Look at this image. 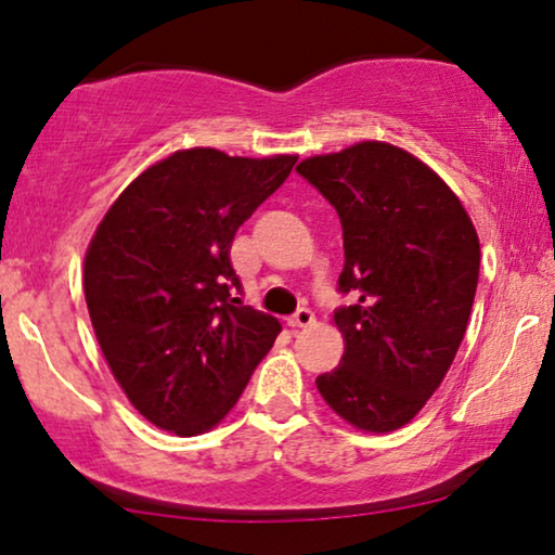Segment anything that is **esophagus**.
<instances>
[{
    "label": "esophagus",
    "instance_id": "obj_1",
    "mask_svg": "<svg viewBox=\"0 0 555 555\" xmlns=\"http://www.w3.org/2000/svg\"><path fill=\"white\" fill-rule=\"evenodd\" d=\"M313 323H315V315L310 308H300L298 313L287 318V325H291V328H308V325H313Z\"/></svg>",
    "mask_w": 555,
    "mask_h": 555
}]
</instances>
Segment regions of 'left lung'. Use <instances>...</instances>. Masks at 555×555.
Segmentation results:
<instances>
[{
	"instance_id": "8db88e82",
	"label": "left lung",
	"mask_w": 555,
	"mask_h": 555,
	"mask_svg": "<svg viewBox=\"0 0 555 555\" xmlns=\"http://www.w3.org/2000/svg\"><path fill=\"white\" fill-rule=\"evenodd\" d=\"M295 171L338 211V291L353 295L333 313L344 359L315 378L318 391L353 427H404L465 338L480 275L475 227L452 189L391 143H356Z\"/></svg>"
}]
</instances>
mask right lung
<instances>
[{
	"label": "right lung",
	"instance_id": "add662e5",
	"mask_svg": "<svg viewBox=\"0 0 555 555\" xmlns=\"http://www.w3.org/2000/svg\"><path fill=\"white\" fill-rule=\"evenodd\" d=\"M295 162L177 151L98 224L82 275L90 321L120 389L156 427H215L275 344L278 318L234 298L230 247Z\"/></svg>",
	"mask_w": 555,
	"mask_h": 555
}]
</instances>
